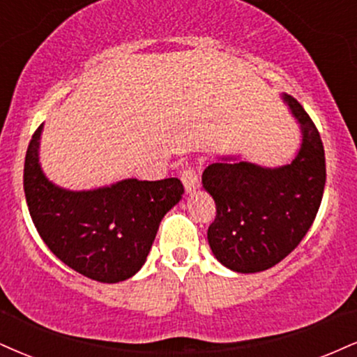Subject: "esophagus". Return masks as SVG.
<instances>
[{
    "label": "esophagus",
    "mask_w": 357,
    "mask_h": 357,
    "mask_svg": "<svg viewBox=\"0 0 357 357\" xmlns=\"http://www.w3.org/2000/svg\"><path fill=\"white\" fill-rule=\"evenodd\" d=\"M181 181L184 184V190L188 192L195 191L199 186V176H197L195 166H186L181 171Z\"/></svg>",
    "instance_id": "esophagus-1"
}]
</instances>
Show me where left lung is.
I'll return each mask as SVG.
<instances>
[{"label": "left lung", "mask_w": 357, "mask_h": 357, "mask_svg": "<svg viewBox=\"0 0 357 357\" xmlns=\"http://www.w3.org/2000/svg\"><path fill=\"white\" fill-rule=\"evenodd\" d=\"M303 130L291 165L278 169L222 158L204 169L203 186L216 216L208 241L221 264L238 273L273 268L298 248L314 221L326 184V158L316 124L293 96L284 94Z\"/></svg>", "instance_id": "obj_1"}]
</instances>
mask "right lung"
Here are the masks:
<instances>
[{
    "mask_svg": "<svg viewBox=\"0 0 357 357\" xmlns=\"http://www.w3.org/2000/svg\"><path fill=\"white\" fill-rule=\"evenodd\" d=\"M43 124L24 158V195L31 220L51 252L76 273L119 282L141 269L162 216L181 199L178 178L124 179L109 188L73 192L54 186L38 162Z\"/></svg>",
    "mask_w": 357,
    "mask_h": 357,
    "instance_id": "1",
    "label": "right lung"
}]
</instances>
